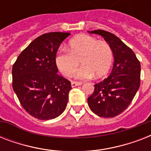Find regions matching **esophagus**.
I'll list each match as a JSON object with an SVG mask.
<instances>
[{
	"instance_id": "1",
	"label": "esophagus",
	"mask_w": 151,
	"mask_h": 151,
	"mask_svg": "<svg viewBox=\"0 0 151 151\" xmlns=\"http://www.w3.org/2000/svg\"><path fill=\"white\" fill-rule=\"evenodd\" d=\"M81 85V82H77V81H72V82H71V86H72L73 88L77 87V86Z\"/></svg>"
}]
</instances>
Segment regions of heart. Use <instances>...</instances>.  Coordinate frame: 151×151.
Wrapping results in <instances>:
<instances>
[{"instance_id":"1","label":"heart","mask_w":151,"mask_h":151,"mask_svg":"<svg viewBox=\"0 0 151 151\" xmlns=\"http://www.w3.org/2000/svg\"><path fill=\"white\" fill-rule=\"evenodd\" d=\"M67 51L59 52L55 55V64L59 70L66 77H70L79 65L82 66L74 76L81 80L101 78L106 75L113 63L112 49L105 41H99L95 37L81 34L69 41Z\"/></svg>"}]
</instances>
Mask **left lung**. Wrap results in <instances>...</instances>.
<instances>
[{
	"label": "left lung",
	"instance_id": "8db88e82",
	"mask_svg": "<svg viewBox=\"0 0 151 151\" xmlns=\"http://www.w3.org/2000/svg\"><path fill=\"white\" fill-rule=\"evenodd\" d=\"M88 33L104 37L112 49L114 62L109 77L95 85L88 104L99 117H116L129 106L139 88L140 63L133 51L114 34L102 29Z\"/></svg>",
	"mask_w": 151,
	"mask_h": 151
}]
</instances>
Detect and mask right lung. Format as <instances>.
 <instances>
[{"instance_id": "add662e5", "label": "right lung", "mask_w": 151, "mask_h": 151, "mask_svg": "<svg viewBox=\"0 0 151 151\" xmlns=\"http://www.w3.org/2000/svg\"><path fill=\"white\" fill-rule=\"evenodd\" d=\"M70 33L52 32L32 41L12 66V87L24 110L35 118L54 119L68 102L70 81L57 74L55 55Z\"/></svg>"}]
</instances>
